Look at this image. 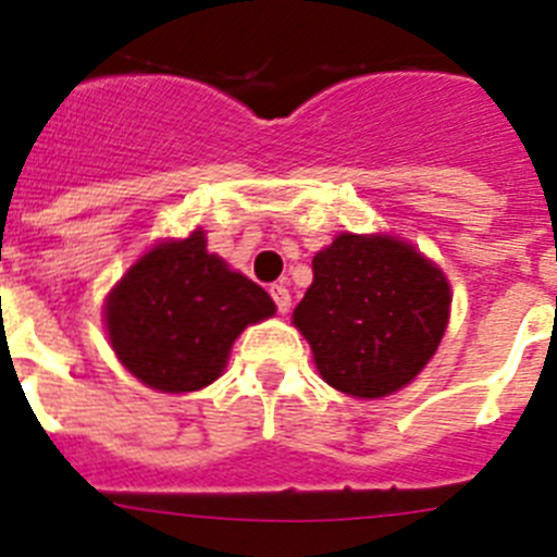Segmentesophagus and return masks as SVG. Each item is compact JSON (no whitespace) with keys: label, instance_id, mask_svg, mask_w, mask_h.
Wrapping results in <instances>:
<instances>
[{"label":"esophagus","instance_id":"34e87169","mask_svg":"<svg viewBox=\"0 0 557 557\" xmlns=\"http://www.w3.org/2000/svg\"><path fill=\"white\" fill-rule=\"evenodd\" d=\"M270 295H273L275 307H278V312H289V304H293V295H289V289L284 287V284H273L270 287Z\"/></svg>","mask_w":557,"mask_h":557}]
</instances>
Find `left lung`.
I'll return each instance as SVG.
<instances>
[{
    "label": "left lung",
    "mask_w": 557,
    "mask_h": 557,
    "mask_svg": "<svg viewBox=\"0 0 557 557\" xmlns=\"http://www.w3.org/2000/svg\"><path fill=\"white\" fill-rule=\"evenodd\" d=\"M293 323L326 385L382 398L424 371L449 323L444 270L391 234H339L312 259Z\"/></svg>",
    "instance_id": "obj_1"
}]
</instances>
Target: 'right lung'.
<instances>
[{
  "instance_id": "right-lung-1",
  "label": "right lung",
  "mask_w": 557,
  "mask_h": 557,
  "mask_svg": "<svg viewBox=\"0 0 557 557\" xmlns=\"http://www.w3.org/2000/svg\"><path fill=\"white\" fill-rule=\"evenodd\" d=\"M108 343L147 387L191 393L225 371L234 339L275 304L206 250L203 231L152 245L106 298Z\"/></svg>"
}]
</instances>
